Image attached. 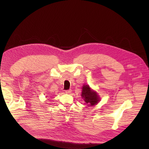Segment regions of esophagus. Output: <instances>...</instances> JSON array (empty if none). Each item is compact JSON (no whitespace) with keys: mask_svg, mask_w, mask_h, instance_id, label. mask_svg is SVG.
<instances>
[{"mask_svg":"<svg viewBox=\"0 0 149 149\" xmlns=\"http://www.w3.org/2000/svg\"><path fill=\"white\" fill-rule=\"evenodd\" d=\"M71 90H66L65 91V93L66 94H70V93H71Z\"/></svg>","mask_w":149,"mask_h":149,"instance_id":"obj_1","label":"esophagus"}]
</instances>
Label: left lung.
I'll use <instances>...</instances> for the list:
<instances>
[{
	"label": "left lung",
	"instance_id": "8db88e82",
	"mask_svg": "<svg viewBox=\"0 0 149 149\" xmlns=\"http://www.w3.org/2000/svg\"><path fill=\"white\" fill-rule=\"evenodd\" d=\"M81 96L88 106H94L101 100L97 91L91 89L88 84H85L82 87Z\"/></svg>",
	"mask_w": 149,
	"mask_h": 149
}]
</instances>
